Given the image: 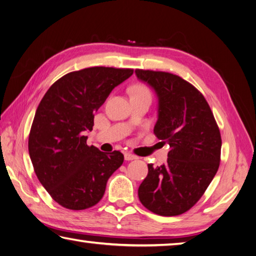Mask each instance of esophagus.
Segmentation results:
<instances>
[{
    "label": "esophagus",
    "instance_id": "obj_1",
    "mask_svg": "<svg viewBox=\"0 0 256 256\" xmlns=\"http://www.w3.org/2000/svg\"><path fill=\"white\" fill-rule=\"evenodd\" d=\"M134 159H138L137 156H134V154H130V152H126V154H124V160L130 161V160H134Z\"/></svg>",
    "mask_w": 256,
    "mask_h": 256
}]
</instances>
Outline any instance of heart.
Masks as SVG:
<instances>
[{
	"mask_svg": "<svg viewBox=\"0 0 256 256\" xmlns=\"http://www.w3.org/2000/svg\"><path fill=\"white\" fill-rule=\"evenodd\" d=\"M130 94H132V95H150L151 96L149 88L142 84L134 85L132 88H130Z\"/></svg>",
	"mask_w": 256,
	"mask_h": 256,
	"instance_id": "obj_1",
	"label": "heart"
}]
</instances>
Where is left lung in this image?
Wrapping results in <instances>:
<instances>
[{
    "label": "left lung",
    "instance_id": "obj_1",
    "mask_svg": "<svg viewBox=\"0 0 256 256\" xmlns=\"http://www.w3.org/2000/svg\"><path fill=\"white\" fill-rule=\"evenodd\" d=\"M134 72L157 94L154 134L170 146L164 164H148L139 200L158 216H180L200 200L214 178L221 160L220 129L206 98L189 82L166 72Z\"/></svg>",
    "mask_w": 256,
    "mask_h": 256
}]
</instances>
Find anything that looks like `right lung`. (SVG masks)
I'll list each match as a JSON object with an SVG mask.
<instances>
[{
  "mask_svg": "<svg viewBox=\"0 0 256 256\" xmlns=\"http://www.w3.org/2000/svg\"><path fill=\"white\" fill-rule=\"evenodd\" d=\"M132 68L96 66L60 77L42 98L28 136V152L40 182L53 200L85 210L102 200L106 184L124 162L120 151L102 152L86 144L94 114Z\"/></svg>",
  "mask_w": 256,
  "mask_h": 256,
  "instance_id": "add662e5",
  "label": "right lung"
}]
</instances>
